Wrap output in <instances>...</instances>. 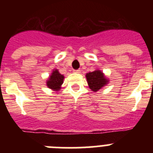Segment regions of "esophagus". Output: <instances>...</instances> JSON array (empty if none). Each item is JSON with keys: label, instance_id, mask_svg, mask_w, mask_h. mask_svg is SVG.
Masks as SVG:
<instances>
[{"label": "esophagus", "instance_id": "obj_1", "mask_svg": "<svg viewBox=\"0 0 153 153\" xmlns=\"http://www.w3.org/2000/svg\"><path fill=\"white\" fill-rule=\"evenodd\" d=\"M74 73H76V74H79V73H80V70H74Z\"/></svg>", "mask_w": 153, "mask_h": 153}]
</instances>
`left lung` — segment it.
I'll return each mask as SVG.
<instances>
[{
  "label": "left lung",
  "instance_id": "8db88e82",
  "mask_svg": "<svg viewBox=\"0 0 153 153\" xmlns=\"http://www.w3.org/2000/svg\"><path fill=\"white\" fill-rule=\"evenodd\" d=\"M86 78L90 90L93 92H97L109 83V80L102 71L95 70L93 72L86 74Z\"/></svg>",
  "mask_w": 153,
  "mask_h": 153
}]
</instances>
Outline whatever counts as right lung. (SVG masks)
I'll return each mask as SVG.
<instances>
[{
    "mask_svg": "<svg viewBox=\"0 0 153 153\" xmlns=\"http://www.w3.org/2000/svg\"><path fill=\"white\" fill-rule=\"evenodd\" d=\"M63 79H64V76L60 74L57 69H53L46 82V85L51 90L58 92L61 89Z\"/></svg>",
    "mask_w": 153,
    "mask_h": 153,
    "instance_id": "add662e5",
    "label": "right lung"
}]
</instances>
